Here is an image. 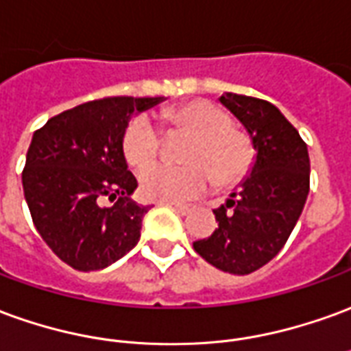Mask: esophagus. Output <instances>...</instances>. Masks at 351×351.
<instances>
[{
	"instance_id": "obj_1",
	"label": "esophagus",
	"mask_w": 351,
	"mask_h": 351,
	"mask_svg": "<svg viewBox=\"0 0 351 351\" xmlns=\"http://www.w3.org/2000/svg\"><path fill=\"white\" fill-rule=\"evenodd\" d=\"M167 205H171L173 209L178 210L180 215H188V213H192V207H190V205H184V203H167Z\"/></svg>"
}]
</instances>
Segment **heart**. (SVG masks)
Masks as SVG:
<instances>
[{"mask_svg": "<svg viewBox=\"0 0 351 351\" xmlns=\"http://www.w3.org/2000/svg\"><path fill=\"white\" fill-rule=\"evenodd\" d=\"M171 131L192 133L182 158L190 163H154L138 175L141 192L152 201H190L217 178L220 186L239 182L254 165L251 136L234 127L224 108L209 100H192L165 114ZM163 133L150 116H136L123 134V156L133 167H143L158 158Z\"/></svg>", "mask_w": 351, "mask_h": 351, "instance_id": "b5f03b06", "label": "heart"}]
</instances>
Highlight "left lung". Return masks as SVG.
Here are the masks:
<instances>
[{"mask_svg": "<svg viewBox=\"0 0 351 351\" xmlns=\"http://www.w3.org/2000/svg\"><path fill=\"white\" fill-rule=\"evenodd\" d=\"M220 102L234 114L256 150V161L241 188L215 209L218 228L193 241L215 268L247 276L268 264L287 243L310 192L308 146L271 102L224 93Z\"/></svg>", "mask_w": 351, "mask_h": 351, "instance_id": "left-lung-1", "label": "left lung"}]
</instances>
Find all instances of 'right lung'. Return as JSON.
Segmentation results:
<instances>
[{"instance_id": "1", "label": "right lung", "mask_w": 351, "mask_h": 351, "mask_svg": "<svg viewBox=\"0 0 351 351\" xmlns=\"http://www.w3.org/2000/svg\"><path fill=\"white\" fill-rule=\"evenodd\" d=\"M161 100H90L51 117L32 136L24 197L43 241L73 269L106 268L138 243L148 207L129 197L138 184L127 169L123 134L134 112Z\"/></svg>"}]
</instances>
